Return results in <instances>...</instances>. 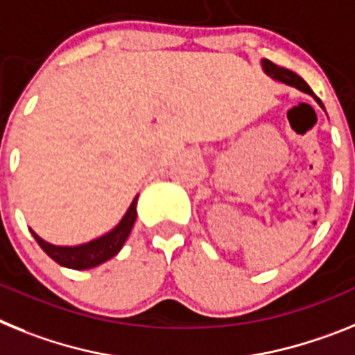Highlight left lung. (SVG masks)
<instances>
[{"instance_id":"8db88e82","label":"left lung","mask_w":355,"mask_h":355,"mask_svg":"<svg viewBox=\"0 0 355 355\" xmlns=\"http://www.w3.org/2000/svg\"><path fill=\"white\" fill-rule=\"evenodd\" d=\"M263 67H264V71H266L268 75L273 76V78H275V80H280V82H284V84L291 85V87H297L298 91L307 92V94L314 96V92L311 91L309 85H307L306 82H304V80H302L300 76L297 75V73H293V71H289V69H284V67H279V66H277V64L270 62V60H263ZM314 100H316L320 105H322L320 98L314 96ZM322 107H323V105H322Z\"/></svg>"}]
</instances>
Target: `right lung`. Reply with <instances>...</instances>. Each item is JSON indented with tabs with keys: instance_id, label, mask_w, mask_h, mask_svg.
<instances>
[{
	"instance_id": "right-lung-1",
	"label": "right lung",
	"mask_w": 355,
	"mask_h": 355,
	"mask_svg": "<svg viewBox=\"0 0 355 355\" xmlns=\"http://www.w3.org/2000/svg\"><path fill=\"white\" fill-rule=\"evenodd\" d=\"M135 205H137V196L134 198V202H132V205L128 207V211L123 216V220L119 221L116 229L110 230L109 234H105L103 237H98L94 241L85 243V245L55 246L41 239L32 229H30V232L35 237L39 246L49 257L53 259L55 263H58L60 266L73 268V270H87V268H94L98 264L105 263V261H109L121 250V246L125 245L126 237H128L135 223V216H137Z\"/></svg>"
}]
</instances>
